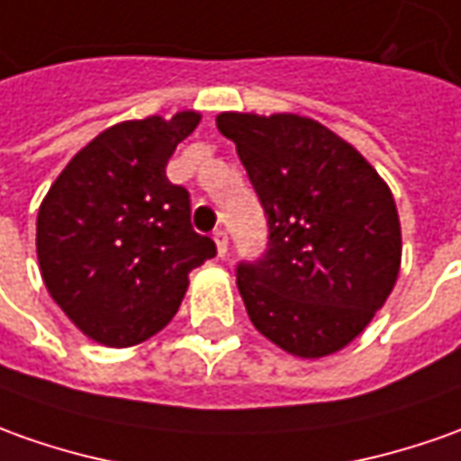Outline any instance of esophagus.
I'll return each mask as SVG.
<instances>
[{
	"mask_svg": "<svg viewBox=\"0 0 461 461\" xmlns=\"http://www.w3.org/2000/svg\"><path fill=\"white\" fill-rule=\"evenodd\" d=\"M214 242H217L219 257L227 255V244H230V237H227V231H224V230L214 231Z\"/></svg>",
	"mask_w": 461,
	"mask_h": 461,
	"instance_id": "obj_1",
	"label": "esophagus"
}]
</instances>
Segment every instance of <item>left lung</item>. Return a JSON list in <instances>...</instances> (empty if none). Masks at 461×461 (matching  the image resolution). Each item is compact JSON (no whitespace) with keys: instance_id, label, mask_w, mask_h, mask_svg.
<instances>
[{"instance_id":"left-lung-1","label":"left lung","mask_w":461,"mask_h":461,"mask_svg":"<svg viewBox=\"0 0 461 461\" xmlns=\"http://www.w3.org/2000/svg\"><path fill=\"white\" fill-rule=\"evenodd\" d=\"M267 217V249L237 265L257 330L300 358L346 348L384 308L402 267L386 181L350 143L295 113H219Z\"/></svg>"}]
</instances>
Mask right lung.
I'll return each instance as SVG.
<instances>
[{"label": "right lung", "instance_id": "obj_1", "mask_svg": "<svg viewBox=\"0 0 461 461\" xmlns=\"http://www.w3.org/2000/svg\"><path fill=\"white\" fill-rule=\"evenodd\" d=\"M202 115L111 125L62 168L37 214L47 293L95 343L128 348L166 328L189 272L217 255L191 227L189 191L166 178Z\"/></svg>", "mask_w": 461, "mask_h": 461}]
</instances>
